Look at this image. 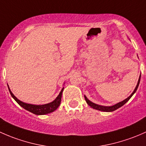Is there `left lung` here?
<instances>
[{
  "label": "left lung",
  "mask_w": 146,
  "mask_h": 146,
  "mask_svg": "<svg viewBox=\"0 0 146 146\" xmlns=\"http://www.w3.org/2000/svg\"><path fill=\"white\" fill-rule=\"evenodd\" d=\"M140 79H141V76H139V81H138L137 85H136L134 91H133V93H132V94H131V95L129 96L127 98H126L125 100H124L123 101L119 102V103H117V104L114 105V106H100V105H97V104H96V103H94L93 102L90 101V100L87 98L86 96H84V98H85V100H86V101L87 104H88L90 107H91L92 108H94V109L98 110H100V111H103V112H112V111H115V110H117L118 108H121V107L124 106V105L125 104L127 101H129V99H130L132 97V96H133V94L136 93V90H137L138 87H139V83H140Z\"/></svg>",
  "instance_id": "1"
}]
</instances>
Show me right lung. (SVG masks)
<instances>
[{"label":"right lung","instance_id":"obj_1","mask_svg":"<svg viewBox=\"0 0 146 146\" xmlns=\"http://www.w3.org/2000/svg\"><path fill=\"white\" fill-rule=\"evenodd\" d=\"M8 86V85H7ZM9 91L10 93V95L12 97L15 99L16 102L21 107H22L23 108H25V110H28L29 112H31L32 113L35 114L37 115H46V114L50 113V112H54L57 108H58L61 102V98H62V94L63 89H64V87L61 90L60 93L59 94V95L58 96V97L55 99L51 103H47V104L44 105H32V104H29V103H24V102L21 101L19 99H17L15 96H14V94L12 93V91H10V88L8 86Z\"/></svg>","mask_w":146,"mask_h":146}]
</instances>
